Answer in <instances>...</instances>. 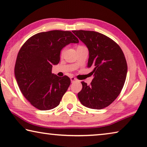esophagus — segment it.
Wrapping results in <instances>:
<instances>
[{
  "label": "esophagus",
  "mask_w": 147,
  "mask_h": 147,
  "mask_svg": "<svg viewBox=\"0 0 147 147\" xmlns=\"http://www.w3.org/2000/svg\"><path fill=\"white\" fill-rule=\"evenodd\" d=\"M70 79H71V83H74V81H77V79H76V78H74V77H71Z\"/></svg>",
  "instance_id": "obj_1"
}]
</instances>
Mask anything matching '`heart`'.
<instances>
[{
  "instance_id": "heart-1",
  "label": "heart",
  "mask_w": 147,
  "mask_h": 147,
  "mask_svg": "<svg viewBox=\"0 0 147 147\" xmlns=\"http://www.w3.org/2000/svg\"><path fill=\"white\" fill-rule=\"evenodd\" d=\"M79 47H82V46H81V45H79ZM64 49H63V50H62V52H61V53L62 54V53H64Z\"/></svg>"
}]
</instances>
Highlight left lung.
<instances>
[{
	"label": "left lung",
	"mask_w": 147,
	"mask_h": 147,
	"mask_svg": "<svg viewBox=\"0 0 147 147\" xmlns=\"http://www.w3.org/2000/svg\"><path fill=\"white\" fill-rule=\"evenodd\" d=\"M72 32L88 48L87 67L92 69L94 76L90 85L81 82L78 98L84 106L102 109L113 102L123 88L128 70L124 55L117 43L102 34L82 30Z\"/></svg>",
	"instance_id": "obj_1"
}]
</instances>
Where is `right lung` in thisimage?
Wrapping results in <instances>:
<instances>
[{
    "label": "right lung",
    "mask_w": 147,
    "mask_h": 147,
    "mask_svg": "<svg viewBox=\"0 0 147 147\" xmlns=\"http://www.w3.org/2000/svg\"><path fill=\"white\" fill-rule=\"evenodd\" d=\"M79 40L70 31L51 30L30 37L19 50L15 65L17 83L28 102L46 111L59 105L70 85L68 76L52 74L53 65L59 63L61 51Z\"/></svg>",
    "instance_id": "obj_1"
}]
</instances>
